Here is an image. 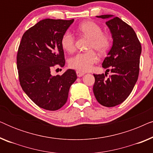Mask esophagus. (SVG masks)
<instances>
[{
	"mask_svg": "<svg viewBox=\"0 0 153 153\" xmlns=\"http://www.w3.org/2000/svg\"><path fill=\"white\" fill-rule=\"evenodd\" d=\"M76 74H77V76L78 77H81L83 76V75L85 74V73H83L82 72H80V71H76Z\"/></svg>",
	"mask_w": 153,
	"mask_h": 153,
	"instance_id": "esophagus-1",
	"label": "esophagus"
}]
</instances>
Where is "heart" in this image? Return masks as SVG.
I'll return each instance as SVG.
<instances>
[{
	"label": "heart",
	"mask_w": 153,
	"mask_h": 153,
	"mask_svg": "<svg viewBox=\"0 0 153 153\" xmlns=\"http://www.w3.org/2000/svg\"><path fill=\"white\" fill-rule=\"evenodd\" d=\"M79 32L91 38L88 44V49H95L100 53H104L108 51L111 44V37L106 33H102V29L99 25L93 22L87 21L79 24ZM61 45L68 52H72L75 49V37L72 33L67 32L62 35ZM97 56L93 50L87 52L76 53L70 59V68L81 72L91 70L93 64L97 62Z\"/></svg>",
	"instance_id": "obj_1"
}]
</instances>
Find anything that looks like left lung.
Here are the masks:
<instances>
[{
  "label": "left lung",
  "instance_id": "left-lung-1",
  "mask_svg": "<svg viewBox=\"0 0 153 153\" xmlns=\"http://www.w3.org/2000/svg\"><path fill=\"white\" fill-rule=\"evenodd\" d=\"M106 19L113 38L111 49L102 67L112 74H93V93L102 106L112 107L125 101L132 91L139 73L141 45L134 30L120 18L111 14L97 16Z\"/></svg>",
  "mask_w": 153,
  "mask_h": 153
}]
</instances>
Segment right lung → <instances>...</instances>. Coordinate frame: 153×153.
Returning a JSON list of instances; mask_svg holds the SVG:
<instances>
[{"mask_svg":"<svg viewBox=\"0 0 153 153\" xmlns=\"http://www.w3.org/2000/svg\"><path fill=\"white\" fill-rule=\"evenodd\" d=\"M74 19H45L27 30L19 47L16 64L20 85L35 104L49 111L66 103L70 88L77 78L69 69L61 76H52L53 66L65 64L61 39Z\"/></svg>","mask_w":153,"mask_h":153,"instance_id":"obj_1","label":"right lung"}]
</instances>
